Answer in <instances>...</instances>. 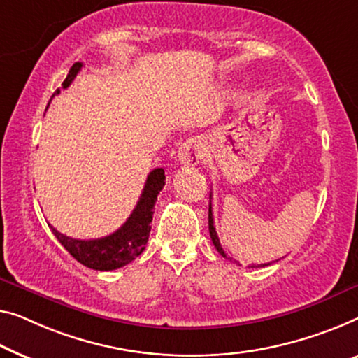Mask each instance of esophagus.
<instances>
[{
    "label": "esophagus",
    "instance_id": "34e87169",
    "mask_svg": "<svg viewBox=\"0 0 358 358\" xmlns=\"http://www.w3.org/2000/svg\"><path fill=\"white\" fill-rule=\"evenodd\" d=\"M206 154L201 143L196 140H188L178 148V161L183 165H197L204 161Z\"/></svg>",
    "mask_w": 358,
    "mask_h": 358
}]
</instances>
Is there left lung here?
<instances>
[{
	"mask_svg": "<svg viewBox=\"0 0 358 358\" xmlns=\"http://www.w3.org/2000/svg\"><path fill=\"white\" fill-rule=\"evenodd\" d=\"M212 197V196H210ZM209 233H210V238H212V243H213V246H215V249L218 250V254L220 255H223V257L225 259H230L231 260V257H228V255L225 254V250H223V248H222V244H220V239H218V236H217V231H215V227H213V215H212V202L209 204ZM234 262H236V260H234ZM265 265H270V264H262L260 266H265Z\"/></svg>",
	"mask_w": 358,
	"mask_h": 358,
	"instance_id": "left-lung-1",
	"label": "left lung"
}]
</instances>
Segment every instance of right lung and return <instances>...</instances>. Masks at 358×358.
Here are the masks:
<instances>
[{
	"instance_id": "1",
	"label": "right lung",
	"mask_w": 358,
	"mask_h": 358,
	"mask_svg": "<svg viewBox=\"0 0 358 358\" xmlns=\"http://www.w3.org/2000/svg\"><path fill=\"white\" fill-rule=\"evenodd\" d=\"M80 69H82V62H76L71 67L66 80L62 82L64 90L73 82ZM59 92L61 90L57 88L56 94H59ZM164 185V169H154L148 175L140 201L130 213V217L127 218V222L119 230L109 234V236L99 239H73L59 233L55 227L50 225V228L52 234L57 238V241L82 265L99 271L120 268V266L135 260L145 250L149 239V231H151L154 204H156L157 194L161 193Z\"/></svg>"
}]
</instances>
